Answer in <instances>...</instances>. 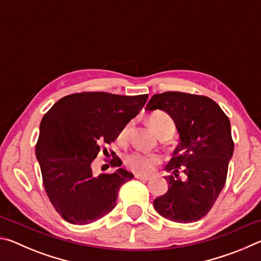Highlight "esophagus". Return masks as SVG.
<instances>
[{"label": "esophagus", "instance_id": "1", "mask_svg": "<svg viewBox=\"0 0 261 261\" xmlns=\"http://www.w3.org/2000/svg\"><path fill=\"white\" fill-rule=\"evenodd\" d=\"M135 177L136 178H138V179H140V180H148L149 178V176H146V175H140V174H136L135 175Z\"/></svg>", "mask_w": 261, "mask_h": 261}]
</instances>
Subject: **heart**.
I'll use <instances>...</instances> for the list:
<instances>
[{"mask_svg":"<svg viewBox=\"0 0 261 261\" xmlns=\"http://www.w3.org/2000/svg\"><path fill=\"white\" fill-rule=\"evenodd\" d=\"M148 124L152 127L155 134H160L162 130L165 129H171L175 130V124L171 118L165 113H154L148 117ZM129 124L120 134V139H125L127 135V130H129ZM161 158L160 155L154 153H146V152H132L127 154L124 159L125 166L129 168L131 171L136 174L145 175L149 174L154 170V168L160 163Z\"/></svg>","mask_w":261,"mask_h":261,"instance_id":"b5f03b06","label":"heart"}]
</instances>
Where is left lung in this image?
<instances>
[{"instance_id":"left-lung-1","label":"left lung","mask_w":261,"mask_h":261,"mask_svg":"<svg viewBox=\"0 0 261 261\" xmlns=\"http://www.w3.org/2000/svg\"><path fill=\"white\" fill-rule=\"evenodd\" d=\"M156 109L173 118L179 144L166 166L168 191L154 208L174 222H194L208 213L226 184L233 153L230 122L215 101L182 92L154 94L145 110Z\"/></svg>"}]
</instances>
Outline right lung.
Segmentation results:
<instances>
[{
    "instance_id": "add662e5",
    "label": "right lung",
    "mask_w": 261,
    "mask_h": 261,
    "mask_svg": "<svg viewBox=\"0 0 261 261\" xmlns=\"http://www.w3.org/2000/svg\"><path fill=\"white\" fill-rule=\"evenodd\" d=\"M147 94L127 96L83 92L62 98L43 115L35 156L51 205L65 221L83 226L116 206L118 190L134 174L114 158L113 174L92 173L101 144L117 138L146 103Z\"/></svg>"
}]
</instances>
